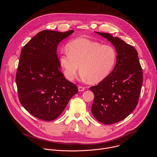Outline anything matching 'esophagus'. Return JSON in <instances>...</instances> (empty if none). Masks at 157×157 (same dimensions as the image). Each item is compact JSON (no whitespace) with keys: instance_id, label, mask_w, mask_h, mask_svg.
<instances>
[{"instance_id":"esophagus-1","label":"esophagus","mask_w":157,"mask_h":157,"mask_svg":"<svg viewBox=\"0 0 157 157\" xmlns=\"http://www.w3.org/2000/svg\"><path fill=\"white\" fill-rule=\"evenodd\" d=\"M85 89H86V88L84 87H82V86H79L78 87L79 91H84Z\"/></svg>"}]
</instances>
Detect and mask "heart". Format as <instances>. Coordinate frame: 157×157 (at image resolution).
Masks as SVG:
<instances>
[{
  "instance_id": "obj_1",
  "label": "heart",
  "mask_w": 157,
  "mask_h": 157,
  "mask_svg": "<svg viewBox=\"0 0 157 157\" xmlns=\"http://www.w3.org/2000/svg\"><path fill=\"white\" fill-rule=\"evenodd\" d=\"M66 48L60 52L59 61L69 80L74 79L79 66L82 79L99 82L109 75L116 62L115 48L98 41L78 38L70 41Z\"/></svg>"
}]
</instances>
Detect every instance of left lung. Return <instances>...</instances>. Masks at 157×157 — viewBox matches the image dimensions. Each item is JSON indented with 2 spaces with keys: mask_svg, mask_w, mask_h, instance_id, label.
I'll use <instances>...</instances> for the list:
<instances>
[{
  "mask_svg": "<svg viewBox=\"0 0 157 157\" xmlns=\"http://www.w3.org/2000/svg\"><path fill=\"white\" fill-rule=\"evenodd\" d=\"M113 44L117 61L113 71L98 85L90 87L94 94L91 112L104 124L125 119L136 109L143 83V71L137 50L122 40L96 32Z\"/></svg>",
  "mask_w": 157,
  "mask_h": 157,
  "instance_id": "1",
  "label": "left lung"
}]
</instances>
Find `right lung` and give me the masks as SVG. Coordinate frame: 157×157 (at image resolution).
<instances>
[{
	"instance_id": "obj_1",
	"label": "right lung",
	"mask_w": 157,
	"mask_h": 157,
	"mask_svg": "<svg viewBox=\"0 0 157 157\" xmlns=\"http://www.w3.org/2000/svg\"><path fill=\"white\" fill-rule=\"evenodd\" d=\"M73 32L43 30L21 51L15 78L18 96L22 106L38 119H56L78 92L61 71L56 54L59 43Z\"/></svg>"
}]
</instances>
